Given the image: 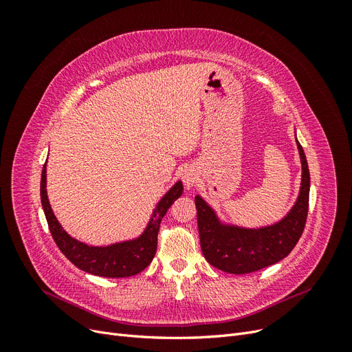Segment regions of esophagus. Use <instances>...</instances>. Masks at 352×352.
Segmentation results:
<instances>
[{
	"mask_svg": "<svg viewBox=\"0 0 352 352\" xmlns=\"http://www.w3.org/2000/svg\"><path fill=\"white\" fill-rule=\"evenodd\" d=\"M184 184H185V186L188 188V189H190L192 188L194 185H195V182L198 180V175H197V172L195 170H192V168H188L186 172L184 173Z\"/></svg>",
	"mask_w": 352,
	"mask_h": 352,
	"instance_id": "34e87169",
	"label": "esophagus"
}]
</instances>
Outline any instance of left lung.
Segmentation results:
<instances>
[{"instance_id": "obj_1", "label": "left lung", "mask_w": 352, "mask_h": 352, "mask_svg": "<svg viewBox=\"0 0 352 352\" xmlns=\"http://www.w3.org/2000/svg\"><path fill=\"white\" fill-rule=\"evenodd\" d=\"M296 145L302 166L300 195L291 211L274 225L260 229L223 225L214 210L195 197L201 250L212 267L233 274L257 272L283 260L300 241L308 214L310 172L301 144L296 141Z\"/></svg>"}]
</instances>
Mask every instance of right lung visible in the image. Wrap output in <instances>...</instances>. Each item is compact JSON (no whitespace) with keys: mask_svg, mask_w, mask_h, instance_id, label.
I'll use <instances>...</instances> for the list:
<instances>
[{"mask_svg":"<svg viewBox=\"0 0 352 352\" xmlns=\"http://www.w3.org/2000/svg\"><path fill=\"white\" fill-rule=\"evenodd\" d=\"M184 185L176 182L168 192L158 201V204L148 221L144 233L136 239L111 243L109 247H91L78 239L72 238L61 228L54 212L51 210L47 195V163L42 168L41 176V202L44 208L48 228L60 251L76 265L78 269L102 278H129L141 273L153 261L157 251V236L160 223L166 216L170 206L182 195Z\"/></svg>","mask_w":352,"mask_h":352,"instance_id":"right-lung-1","label":"right lung"}]
</instances>
